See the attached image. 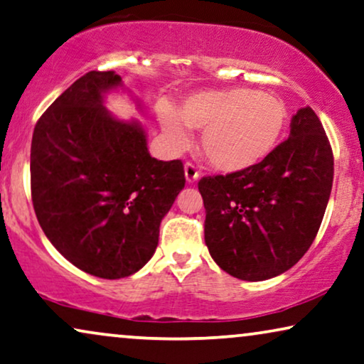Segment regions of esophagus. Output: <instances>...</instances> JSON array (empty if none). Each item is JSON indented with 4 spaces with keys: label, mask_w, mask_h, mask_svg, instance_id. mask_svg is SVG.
Instances as JSON below:
<instances>
[{
    "label": "esophagus",
    "mask_w": 364,
    "mask_h": 364,
    "mask_svg": "<svg viewBox=\"0 0 364 364\" xmlns=\"http://www.w3.org/2000/svg\"><path fill=\"white\" fill-rule=\"evenodd\" d=\"M185 176L188 183H195L198 176H200V171H198L196 166L193 163H186L185 164Z\"/></svg>",
    "instance_id": "obj_1"
}]
</instances>
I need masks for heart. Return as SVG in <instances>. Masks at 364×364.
<instances>
[{"instance_id":"heart-1","label":"heart","mask_w":364,"mask_h":364,"mask_svg":"<svg viewBox=\"0 0 364 364\" xmlns=\"http://www.w3.org/2000/svg\"><path fill=\"white\" fill-rule=\"evenodd\" d=\"M180 118L178 119L177 116ZM288 111L278 96L250 88L205 90L159 109V123L176 149L190 144L188 129L201 132L200 144L213 166L243 171L268 158L287 126Z\"/></svg>"}]
</instances>
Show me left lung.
<instances>
[{
    "instance_id": "obj_1",
    "label": "left lung",
    "mask_w": 364,
    "mask_h": 364,
    "mask_svg": "<svg viewBox=\"0 0 364 364\" xmlns=\"http://www.w3.org/2000/svg\"><path fill=\"white\" fill-rule=\"evenodd\" d=\"M334 159L323 124L306 106L287 141L243 171L198 183L205 241L223 271L264 281L293 268L316 238L333 186Z\"/></svg>"
}]
</instances>
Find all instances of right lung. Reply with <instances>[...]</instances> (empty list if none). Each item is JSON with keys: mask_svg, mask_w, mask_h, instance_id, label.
Returning a JSON list of instances; mask_svg holds the SVG:
<instances>
[{"mask_svg": "<svg viewBox=\"0 0 364 364\" xmlns=\"http://www.w3.org/2000/svg\"><path fill=\"white\" fill-rule=\"evenodd\" d=\"M114 71H90L58 96L33 132L31 198L65 258L98 278L134 274L151 259L159 225L185 188L179 159L158 161L138 119L114 118Z\"/></svg>", "mask_w": 364, "mask_h": 364, "instance_id": "1", "label": "right lung"}]
</instances>
